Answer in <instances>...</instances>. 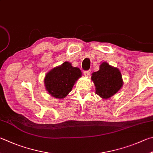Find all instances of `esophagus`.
<instances>
[{"mask_svg":"<svg viewBox=\"0 0 153 153\" xmlns=\"http://www.w3.org/2000/svg\"><path fill=\"white\" fill-rule=\"evenodd\" d=\"M90 70H86V71H84V75L85 76H88L90 75Z\"/></svg>","mask_w":153,"mask_h":153,"instance_id":"34e87169","label":"esophagus"}]
</instances>
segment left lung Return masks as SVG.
Listing matches in <instances>:
<instances>
[{
    "label": "left lung",
    "instance_id": "1",
    "mask_svg": "<svg viewBox=\"0 0 153 153\" xmlns=\"http://www.w3.org/2000/svg\"><path fill=\"white\" fill-rule=\"evenodd\" d=\"M91 80L96 86V93L102 98H110L122 88L123 84L119 69L106 62L102 63L98 71L91 74Z\"/></svg>",
    "mask_w": 153,
    "mask_h": 153
}]
</instances>
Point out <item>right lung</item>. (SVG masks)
I'll use <instances>...</instances> for the list:
<instances>
[{"mask_svg":"<svg viewBox=\"0 0 153 153\" xmlns=\"http://www.w3.org/2000/svg\"><path fill=\"white\" fill-rule=\"evenodd\" d=\"M81 76L82 72L78 68L64 62L47 74L44 81L45 88L52 96L63 98L70 92L76 81Z\"/></svg>","mask_w":153,"mask_h":153,"instance_id":"add662e5","label":"right lung"}]
</instances>
